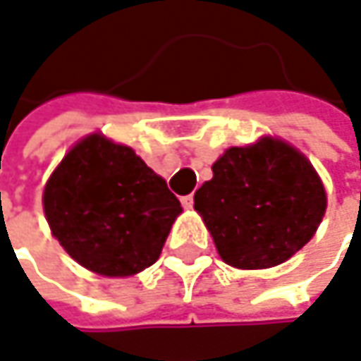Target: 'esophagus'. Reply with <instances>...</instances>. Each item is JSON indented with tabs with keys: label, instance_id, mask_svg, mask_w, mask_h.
Masks as SVG:
<instances>
[{
	"label": "esophagus",
	"instance_id": "34e87169",
	"mask_svg": "<svg viewBox=\"0 0 361 361\" xmlns=\"http://www.w3.org/2000/svg\"><path fill=\"white\" fill-rule=\"evenodd\" d=\"M181 207H183V209H192V207H194V196H192V194L181 196Z\"/></svg>",
	"mask_w": 361,
	"mask_h": 361
}]
</instances>
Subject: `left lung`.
I'll return each instance as SVG.
<instances>
[{
  "instance_id": "8db88e82",
  "label": "left lung",
  "mask_w": 361,
  "mask_h": 361,
  "mask_svg": "<svg viewBox=\"0 0 361 361\" xmlns=\"http://www.w3.org/2000/svg\"><path fill=\"white\" fill-rule=\"evenodd\" d=\"M221 258L238 269H271L306 246L326 211L308 159L287 142L262 138L233 147L194 196Z\"/></svg>"
}]
</instances>
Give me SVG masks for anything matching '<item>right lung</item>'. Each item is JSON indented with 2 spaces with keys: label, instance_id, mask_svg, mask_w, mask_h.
<instances>
[{
  "label": "right lung",
  "instance_id": "1",
  "mask_svg": "<svg viewBox=\"0 0 361 361\" xmlns=\"http://www.w3.org/2000/svg\"><path fill=\"white\" fill-rule=\"evenodd\" d=\"M43 207L63 250L107 277L154 264L181 213L165 180L132 148L99 134L63 157L45 185Z\"/></svg>",
  "mask_w": 361,
  "mask_h": 361
}]
</instances>
